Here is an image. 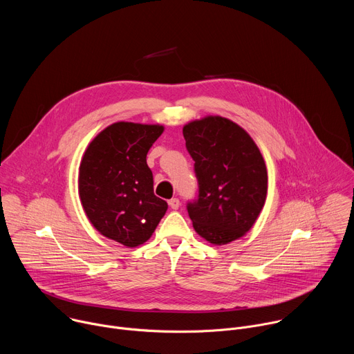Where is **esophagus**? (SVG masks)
I'll return each mask as SVG.
<instances>
[{"label": "esophagus", "mask_w": 354, "mask_h": 354, "mask_svg": "<svg viewBox=\"0 0 354 354\" xmlns=\"http://www.w3.org/2000/svg\"><path fill=\"white\" fill-rule=\"evenodd\" d=\"M169 207L172 209V210H178L179 209V206H180V201H179V198H176V197H174V198H171L169 201Z\"/></svg>", "instance_id": "34e87169"}]
</instances>
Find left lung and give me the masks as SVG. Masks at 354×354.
Listing matches in <instances>:
<instances>
[{
  "label": "left lung",
  "mask_w": 354,
  "mask_h": 354,
  "mask_svg": "<svg viewBox=\"0 0 354 354\" xmlns=\"http://www.w3.org/2000/svg\"><path fill=\"white\" fill-rule=\"evenodd\" d=\"M183 137L198 182L197 200L187 203L194 231L213 245L239 239L266 201L268 171L258 145L221 116L185 124Z\"/></svg>",
  "instance_id": "obj_1"
}]
</instances>
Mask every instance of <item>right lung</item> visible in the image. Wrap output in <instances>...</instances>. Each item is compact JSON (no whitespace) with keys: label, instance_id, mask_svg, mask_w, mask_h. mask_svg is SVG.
Returning a JSON list of instances; mask_svg holds the SVG:
<instances>
[{"label":"right lung","instance_id":"add662e5","mask_svg":"<svg viewBox=\"0 0 354 354\" xmlns=\"http://www.w3.org/2000/svg\"><path fill=\"white\" fill-rule=\"evenodd\" d=\"M162 131L161 124L113 123L89 142L80 164L78 194L89 223L127 248L149 239L168 209L147 165Z\"/></svg>","mask_w":354,"mask_h":354}]
</instances>
